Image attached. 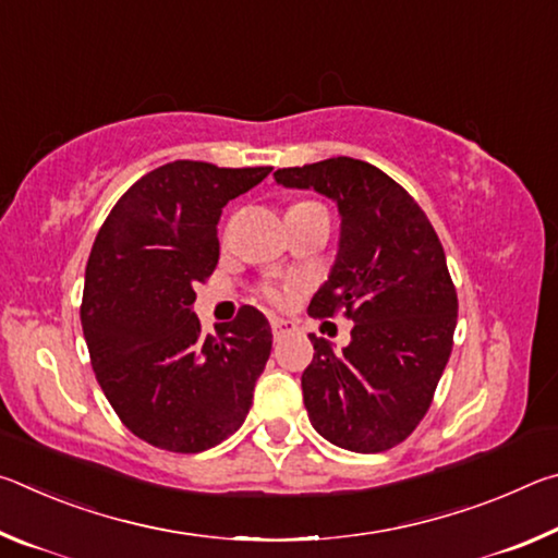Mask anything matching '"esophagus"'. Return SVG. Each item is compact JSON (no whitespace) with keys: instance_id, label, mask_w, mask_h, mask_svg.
Returning <instances> with one entry per match:
<instances>
[{"instance_id":"34e87169","label":"esophagus","mask_w":558,"mask_h":558,"mask_svg":"<svg viewBox=\"0 0 558 558\" xmlns=\"http://www.w3.org/2000/svg\"><path fill=\"white\" fill-rule=\"evenodd\" d=\"M270 327H272V337L276 339L295 332V323H290V319H282V317H270Z\"/></svg>"}]
</instances>
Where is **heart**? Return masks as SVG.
<instances>
[{"instance_id":"heart-1","label":"heart","mask_w":558,"mask_h":558,"mask_svg":"<svg viewBox=\"0 0 558 558\" xmlns=\"http://www.w3.org/2000/svg\"><path fill=\"white\" fill-rule=\"evenodd\" d=\"M266 295H268L270 300H276V302H280V300H282V292H280V290H276V288H268V290H266Z\"/></svg>"}]
</instances>
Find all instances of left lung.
Masks as SVG:
<instances>
[{
	"label": "left lung",
	"mask_w": 558,
	"mask_h": 558,
	"mask_svg": "<svg viewBox=\"0 0 558 558\" xmlns=\"http://www.w3.org/2000/svg\"><path fill=\"white\" fill-rule=\"evenodd\" d=\"M288 189H315L337 204L339 248L307 313L352 319L342 352L310 335L302 372L310 423L335 446L381 452L418 426L446 369L458 295L446 253L413 196L389 174L352 157L278 169Z\"/></svg>",
	"instance_id": "obj_1"
}]
</instances>
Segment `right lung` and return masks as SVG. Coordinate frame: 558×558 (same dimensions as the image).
I'll return each instance as SVG.
<instances>
[{
	"mask_svg": "<svg viewBox=\"0 0 558 558\" xmlns=\"http://www.w3.org/2000/svg\"><path fill=\"white\" fill-rule=\"evenodd\" d=\"M272 167L177 159L137 179L93 243L81 325L102 393L137 438L202 452L241 428L270 356V325L243 305L204 335L196 282L219 263L223 206Z\"/></svg>",
	"mask_w": 558,
	"mask_h": 558,
	"instance_id": "add662e5",
	"label": "right lung"
}]
</instances>
